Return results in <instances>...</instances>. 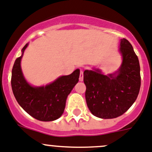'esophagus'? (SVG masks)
<instances>
[{
  "label": "esophagus",
  "mask_w": 152,
  "mask_h": 152,
  "mask_svg": "<svg viewBox=\"0 0 152 152\" xmlns=\"http://www.w3.org/2000/svg\"><path fill=\"white\" fill-rule=\"evenodd\" d=\"M79 81H83V70L81 69L80 70V74H79Z\"/></svg>",
  "instance_id": "obj_1"
}]
</instances>
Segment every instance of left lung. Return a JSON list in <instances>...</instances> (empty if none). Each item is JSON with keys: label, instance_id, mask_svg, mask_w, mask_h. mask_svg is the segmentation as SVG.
Masks as SVG:
<instances>
[{"label": "left lung", "instance_id": "left-lung-1", "mask_svg": "<svg viewBox=\"0 0 152 152\" xmlns=\"http://www.w3.org/2000/svg\"><path fill=\"white\" fill-rule=\"evenodd\" d=\"M123 62L117 75L105 76L100 70H85L86 99L89 110L100 118L124 114L137 100L141 86L137 55L127 39H121Z\"/></svg>", "mask_w": 152, "mask_h": 152}]
</instances>
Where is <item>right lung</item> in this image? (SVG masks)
Wrapping results in <instances>:
<instances>
[{
    "mask_svg": "<svg viewBox=\"0 0 152 152\" xmlns=\"http://www.w3.org/2000/svg\"><path fill=\"white\" fill-rule=\"evenodd\" d=\"M22 56L17 58L12 69L11 86L18 104L34 118L42 121H51L61 116L68 94L78 83L79 69L68 76H63L46 87H32L24 78L21 69Z\"/></svg>",
    "mask_w": 152,
    "mask_h": 152,
    "instance_id": "add662e5",
    "label": "right lung"
}]
</instances>
